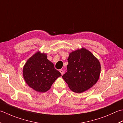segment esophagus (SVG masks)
Here are the masks:
<instances>
[{"label":"esophagus","instance_id":"1","mask_svg":"<svg viewBox=\"0 0 123 123\" xmlns=\"http://www.w3.org/2000/svg\"><path fill=\"white\" fill-rule=\"evenodd\" d=\"M59 72H61V74L62 75H63V74H64V71H63V70H62V69H60L59 70Z\"/></svg>","mask_w":123,"mask_h":123}]
</instances>
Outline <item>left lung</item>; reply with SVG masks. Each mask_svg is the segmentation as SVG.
<instances>
[{"label": "left lung", "mask_w": 123, "mask_h": 123, "mask_svg": "<svg viewBox=\"0 0 123 123\" xmlns=\"http://www.w3.org/2000/svg\"><path fill=\"white\" fill-rule=\"evenodd\" d=\"M67 61V72L62 77L73 92H83L98 81L101 66L98 59L90 51L82 48L72 51Z\"/></svg>", "instance_id": "obj_1"}]
</instances>
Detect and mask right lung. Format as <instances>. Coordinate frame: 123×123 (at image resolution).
Returning a JSON list of instances; mask_svg holds the SVG:
<instances>
[{
    "instance_id": "add662e5",
    "label": "right lung",
    "mask_w": 123,
    "mask_h": 123,
    "mask_svg": "<svg viewBox=\"0 0 123 123\" xmlns=\"http://www.w3.org/2000/svg\"><path fill=\"white\" fill-rule=\"evenodd\" d=\"M46 54L37 51L27 60L23 69V75L27 84L35 91L45 92L62 74L55 68L54 64L47 59Z\"/></svg>"
}]
</instances>
